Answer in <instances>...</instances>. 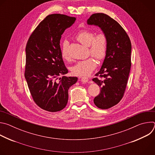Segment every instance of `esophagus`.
<instances>
[{
	"instance_id": "1",
	"label": "esophagus",
	"mask_w": 155,
	"mask_h": 155,
	"mask_svg": "<svg viewBox=\"0 0 155 155\" xmlns=\"http://www.w3.org/2000/svg\"><path fill=\"white\" fill-rule=\"evenodd\" d=\"M80 79H81V81L82 82H83V83L88 82V78L87 77H82L80 78Z\"/></svg>"
}]
</instances>
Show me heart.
Masks as SVG:
<instances>
[{"label":"heart","mask_w":155,"mask_h":155,"mask_svg":"<svg viewBox=\"0 0 155 155\" xmlns=\"http://www.w3.org/2000/svg\"><path fill=\"white\" fill-rule=\"evenodd\" d=\"M95 32L89 29H84L79 32L77 36V40L83 45L89 47L90 53L97 60L103 59L107 52L108 40L106 35L100 32L95 35ZM69 43L64 40L62 48L61 54L64 59H69L68 47ZM96 67V61L93 58L80 61L72 68V72L77 76H86L90 75Z\"/></svg>","instance_id":"b5f03b06"}]
</instances>
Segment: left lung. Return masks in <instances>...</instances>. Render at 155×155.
Instances as JSON below:
<instances>
[{
    "mask_svg": "<svg viewBox=\"0 0 155 155\" xmlns=\"http://www.w3.org/2000/svg\"><path fill=\"white\" fill-rule=\"evenodd\" d=\"M87 24L98 26L107 37V52L95 75L103 78L93 79L101 87L94 103L99 108L107 109L117 104L124 95L131 66V43L121 25L106 14H93Z\"/></svg>",
    "mask_w": 155,
    "mask_h": 155,
    "instance_id": "1",
    "label": "left lung"
}]
</instances>
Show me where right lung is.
I'll use <instances>...</instances> for the list:
<instances>
[{
  "mask_svg": "<svg viewBox=\"0 0 155 155\" xmlns=\"http://www.w3.org/2000/svg\"><path fill=\"white\" fill-rule=\"evenodd\" d=\"M75 20L65 15H50L38 25L27 43L25 78L35 104L48 112H58L66 106L69 87L78 80L75 77L59 78L68 73L59 45L61 35Z\"/></svg>",
  "mask_w": 155,
  "mask_h": 155,
  "instance_id": "obj_1",
  "label": "right lung"
}]
</instances>
